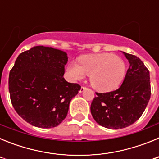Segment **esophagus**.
Listing matches in <instances>:
<instances>
[{
    "instance_id": "34e87169",
    "label": "esophagus",
    "mask_w": 159,
    "mask_h": 159,
    "mask_svg": "<svg viewBox=\"0 0 159 159\" xmlns=\"http://www.w3.org/2000/svg\"><path fill=\"white\" fill-rule=\"evenodd\" d=\"M85 89H86V87H84V86H82V87H81L80 90V93H81V92H84V90H85Z\"/></svg>"
}]
</instances>
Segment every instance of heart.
<instances>
[{"label":"heart","mask_w":159,"mask_h":159,"mask_svg":"<svg viewBox=\"0 0 159 159\" xmlns=\"http://www.w3.org/2000/svg\"><path fill=\"white\" fill-rule=\"evenodd\" d=\"M67 72L75 80H80L90 75L94 88L102 92H111L122 84L126 75V65L122 59L112 53L85 55L80 58V64L70 63Z\"/></svg>","instance_id":"b5f03b06"}]
</instances>
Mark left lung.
I'll return each mask as SVG.
<instances>
[{
  "mask_svg": "<svg viewBox=\"0 0 159 159\" xmlns=\"http://www.w3.org/2000/svg\"><path fill=\"white\" fill-rule=\"evenodd\" d=\"M130 64L123 84L117 90L95 93L91 113L100 126L122 129L141 117L151 98L150 72L139 57L123 52Z\"/></svg>",
  "mask_w": 159,
  "mask_h": 159,
  "instance_id": "left-lung-1",
  "label": "left lung"
}]
</instances>
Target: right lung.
<instances>
[{
	"mask_svg": "<svg viewBox=\"0 0 159 159\" xmlns=\"http://www.w3.org/2000/svg\"><path fill=\"white\" fill-rule=\"evenodd\" d=\"M67 53L36 46L20 53L8 77L12 104L24 120L34 127H57L66 118L69 103L80 85L64 78Z\"/></svg>",
	"mask_w": 159,
	"mask_h": 159,
	"instance_id": "1",
	"label": "right lung"
}]
</instances>
